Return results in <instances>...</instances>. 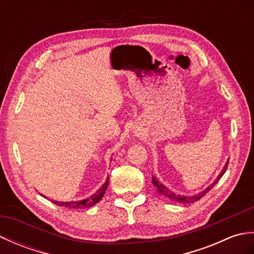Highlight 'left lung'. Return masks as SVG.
<instances>
[{
	"instance_id": "left-lung-1",
	"label": "left lung",
	"mask_w": 254,
	"mask_h": 254,
	"mask_svg": "<svg viewBox=\"0 0 254 254\" xmlns=\"http://www.w3.org/2000/svg\"><path fill=\"white\" fill-rule=\"evenodd\" d=\"M228 163H229V160L227 161V163L225 164V166H224V168H223V170H222V172H220V174L218 175V177L216 178V180H215L212 185H209L206 189H204L203 191H201L199 193H197V194H195V195H190V196H187V195H180V194H177V193H175L174 191H171L170 189H168L167 187H165L163 183H161L157 178L156 177H154L153 176V179H152V181H153V185H154V187L157 189V191H158V193L159 194H161V195L163 196H165L166 198H168V199H170V201H174V202H178V203H182V204H190V203H194V202H196V201H198L199 198L201 197H203L205 194H206L210 189H213V187L216 185L217 183V181L220 179V178L223 177V175L225 174L226 172V169H227V167H228Z\"/></svg>"
}]
</instances>
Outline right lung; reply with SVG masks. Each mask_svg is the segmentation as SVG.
<instances>
[{"instance_id":"add662e5","label":"right lung","mask_w":254,"mask_h":254,"mask_svg":"<svg viewBox=\"0 0 254 254\" xmlns=\"http://www.w3.org/2000/svg\"><path fill=\"white\" fill-rule=\"evenodd\" d=\"M108 185H109V177L107 178L106 182L104 183L100 187V189H98L93 195H90L89 197L87 198H84V199H80V201H67V202H62V201H55V199H52V203H55L57 205H59V206H64V207H67V208H71V209H84V208H88V207H91L94 206L95 204L98 203L100 199L102 198V196H104V194L107 190L108 188ZM42 196L44 197H47L45 196L44 194H41Z\"/></svg>"}]
</instances>
